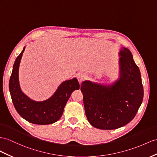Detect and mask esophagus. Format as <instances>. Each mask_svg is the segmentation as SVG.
<instances>
[{
	"label": "esophagus",
	"instance_id": "34e87169",
	"mask_svg": "<svg viewBox=\"0 0 157 157\" xmlns=\"http://www.w3.org/2000/svg\"><path fill=\"white\" fill-rule=\"evenodd\" d=\"M77 78L78 82L79 83H82L83 81H84L86 79V76L85 74H78L77 75Z\"/></svg>",
	"mask_w": 157,
	"mask_h": 157
}]
</instances>
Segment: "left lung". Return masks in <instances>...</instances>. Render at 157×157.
<instances>
[{
	"label": "left lung",
	"instance_id": "1",
	"mask_svg": "<svg viewBox=\"0 0 157 157\" xmlns=\"http://www.w3.org/2000/svg\"><path fill=\"white\" fill-rule=\"evenodd\" d=\"M120 78L111 85L82 83L83 105L92 126L111 130L125 125L135 117L143 99L141 76L130 50L119 52Z\"/></svg>",
	"mask_w": 157,
	"mask_h": 157
}]
</instances>
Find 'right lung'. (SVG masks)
Wrapping results in <instances>:
<instances>
[{
  "label": "right lung",
  "mask_w": 157,
  "mask_h": 157,
  "mask_svg": "<svg viewBox=\"0 0 157 157\" xmlns=\"http://www.w3.org/2000/svg\"><path fill=\"white\" fill-rule=\"evenodd\" d=\"M25 47L16 59L9 81V91L16 110L22 118L37 124H49L62 117L64 107L74 90L79 89L76 78L62 82L50 98L35 101L21 91L18 79L19 65Z\"/></svg>",
  "instance_id": "1"
}]
</instances>
